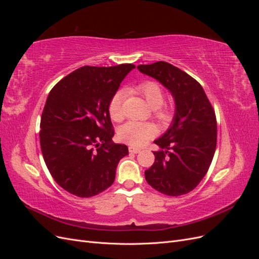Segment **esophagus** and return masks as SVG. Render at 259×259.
Listing matches in <instances>:
<instances>
[{
    "label": "esophagus",
    "instance_id": "esophagus-1",
    "mask_svg": "<svg viewBox=\"0 0 259 259\" xmlns=\"http://www.w3.org/2000/svg\"><path fill=\"white\" fill-rule=\"evenodd\" d=\"M128 151H130L131 153H139V152H140V149L135 148V147H130V148H128Z\"/></svg>",
    "mask_w": 259,
    "mask_h": 259
}]
</instances>
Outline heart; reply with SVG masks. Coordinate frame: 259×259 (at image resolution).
Wrapping results in <instances>:
<instances>
[{
	"mask_svg": "<svg viewBox=\"0 0 259 259\" xmlns=\"http://www.w3.org/2000/svg\"><path fill=\"white\" fill-rule=\"evenodd\" d=\"M136 92L142 95L147 104L153 109L154 116L162 123H167L173 116V109L170 107H163L164 92L161 85L153 81H146L140 83ZM124 93L119 91L111 97L108 106L109 114L114 121H121L124 116L123 113ZM156 133V128L152 123L149 122H135L131 121L124 124L119 131V137L122 142L131 146L140 147L146 144L147 140L152 138Z\"/></svg>",
	"mask_w": 259,
	"mask_h": 259,
	"instance_id": "heart-1",
	"label": "heart"
}]
</instances>
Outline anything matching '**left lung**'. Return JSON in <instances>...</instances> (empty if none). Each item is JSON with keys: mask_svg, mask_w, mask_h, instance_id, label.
Returning a JSON list of instances; mask_svg holds the SVG:
<instances>
[{"mask_svg": "<svg viewBox=\"0 0 259 259\" xmlns=\"http://www.w3.org/2000/svg\"><path fill=\"white\" fill-rule=\"evenodd\" d=\"M158 80L175 99L170 127L154 144V163L145 170L147 183L159 192L178 197L192 191L205 176L217 140L216 115L201 84L166 61L137 67Z\"/></svg>", "mask_w": 259, "mask_h": 259, "instance_id": "left-lung-1", "label": "left lung"}]
</instances>
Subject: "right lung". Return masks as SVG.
Instances as JSON below:
<instances>
[{"mask_svg": "<svg viewBox=\"0 0 259 259\" xmlns=\"http://www.w3.org/2000/svg\"><path fill=\"white\" fill-rule=\"evenodd\" d=\"M134 68L84 66L50 92L41 116V150L52 177L69 193L90 198L113 184L128 148L112 143L108 106Z\"/></svg>", "mask_w": 259, "mask_h": 259, "instance_id": "add662e5", "label": "right lung"}]
</instances>
